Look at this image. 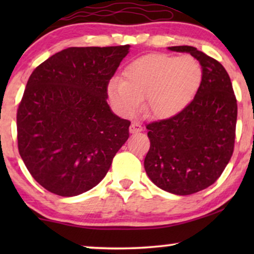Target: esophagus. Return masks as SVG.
<instances>
[{
	"label": "esophagus",
	"mask_w": 254,
	"mask_h": 254,
	"mask_svg": "<svg viewBox=\"0 0 254 254\" xmlns=\"http://www.w3.org/2000/svg\"><path fill=\"white\" fill-rule=\"evenodd\" d=\"M143 130V127L141 126V124L140 123H131V125H130V127H129V131L131 134H134V133H138V131H142Z\"/></svg>",
	"instance_id": "1"
}]
</instances>
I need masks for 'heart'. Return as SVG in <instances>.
<instances>
[{
	"mask_svg": "<svg viewBox=\"0 0 254 254\" xmlns=\"http://www.w3.org/2000/svg\"><path fill=\"white\" fill-rule=\"evenodd\" d=\"M202 70L190 55L176 58L150 53L130 61L123 79L113 78L107 97L123 116H133L145 100V112L155 119H168L185 109L199 89Z\"/></svg>",
	"mask_w": 254,
	"mask_h": 254,
	"instance_id": "obj_1",
	"label": "heart"
}]
</instances>
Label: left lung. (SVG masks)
Here are the masks:
<instances>
[{"label": "left lung", "instance_id": "obj_1", "mask_svg": "<svg viewBox=\"0 0 254 254\" xmlns=\"http://www.w3.org/2000/svg\"><path fill=\"white\" fill-rule=\"evenodd\" d=\"M199 61L202 78L194 99L176 116L147 125L145 172L177 195L200 192L220 178L234 152L237 100L220 62L192 46H173Z\"/></svg>", "mask_w": 254, "mask_h": 254}]
</instances>
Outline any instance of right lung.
Listing matches in <instances>:
<instances>
[{
	"label": "right lung",
	"mask_w": 254,
	"mask_h": 254,
	"mask_svg": "<svg viewBox=\"0 0 254 254\" xmlns=\"http://www.w3.org/2000/svg\"><path fill=\"white\" fill-rule=\"evenodd\" d=\"M129 45L69 47L31 74L17 111L18 150L44 189L75 196L102 182L129 136L107 104V85Z\"/></svg>",
	"instance_id": "obj_1"
}]
</instances>
